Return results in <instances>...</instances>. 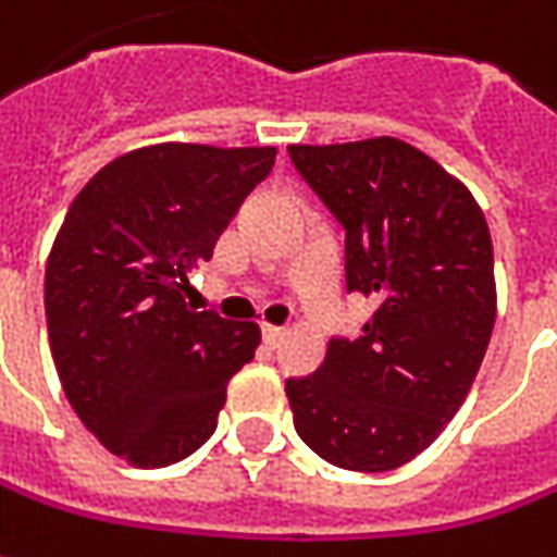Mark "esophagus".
I'll list each match as a JSON object with an SVG mask.
<instances>
[{
	"label": "esophagus",
	"mask_w": 557,
	"mask_h": 557,
	"mask_svg": "<svg viewBox=\"0 0 557 557\" xmlns=\"http://www.w3.org/2000/svg\"><path fill=\"white\" fill-rule=\"evenodd\" d=\"M283 336H286V330H283V326H271V324L261 326V339H264L271 349H277L280 343H283Z\"/></svg>",
	"instance_id": "34e87169"
}]
</instances>
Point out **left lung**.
I'll return each mask as SVG.
<instances>
[{"instance_id":"8db88e82","label":"left lung","mask_w":557,"mask_h":557,"mask_svg":"<svg viewBox=\"0 0 557 557\" xmlns=\"http://www.w3.org/2000/svg\"><path fill=\"white\" fill-rule=\"evenodd\" d=\"M289 161L346 233V293L374 299L358 336L286 380L296 433L346 471H393L468 399L496 324L493 239L465 183L380 136L289 146Z\"/></svg>"}]
</instances>
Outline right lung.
<instances>
[{
	"label": "right lung",
	"mask_w": 557,
	"mask_h": 557,
	"mask_svg": "<svg viewBox=\"0 0 557 557\" xmlns=\"http://www.w3.org/2000/svg\"><path fill=\"white\" fill-rule=\"evenodd\" d=\"M277 149L161 143L114 158L71 202L46 264V324L84 426L139 468L206 443L258 326L183 302Z\"/></svg>",
	"instance_id": "right-lung-1"
}]
</instances>
